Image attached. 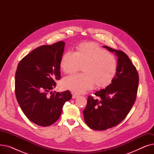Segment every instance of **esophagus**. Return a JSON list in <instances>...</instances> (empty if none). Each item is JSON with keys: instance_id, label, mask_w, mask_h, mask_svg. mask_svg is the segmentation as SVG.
I'll return each instance as SVG.
<instances>
[{"instance_id": "esophagus-1", "label": "esophagus", "mask_w": 154, "mask_h": 154, "mask_svg": "<svg viewBox=\"0 0 154 154\" xmlns=\"http://www.w3.org/2000/svg\"><path fill=\"white\" fill-rule=\"evenodd\" d=\"M79 97V95H77L76 94H74L72 95V98L73 99H76L77 97Z\"/></svg>"}]
</instances>
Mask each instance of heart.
Wrapping results in <instances>:
<instances>
[{"instance_id": "heart-1", "label": "heart", "mask_w": 154, "mask_h": 154, "mask_svg": "<svg viewBox=\"0 0 154 154\" xmlns=\"http://www.w3.org/2000/svg\"><path fill=\"white\" fill-rule=\"evenodd\" d=\"M82 74H75L65 77L62 86L74 93L82 94L92 89L108 86L115 77L117 61L114 55L97 45L91 42L80 44L75 52L67 51L61 59L60 67L67 74L80 69Z\"/></svg>"}]
</instances>
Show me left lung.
I'll list each match as a JSON object with an SVG mask.
<instances>
[{"label":"left lung","instance_id":"left-lung-1","mask_svg":"<svg viewBox=\"0 0 154 154\" xmlns=\"http://www.w3.org/2000/svg\"><path fill=\"white\" fill-rule=\"evenodd\" d=\"M118 57L116 75L105 89L88 96L83 111L86 124L95 131L115 127L127 117L135 102L139 82L135 67L125 53L103 46Z\"/></svg>","mask_w":154,"mask_h":154}]
</instances>
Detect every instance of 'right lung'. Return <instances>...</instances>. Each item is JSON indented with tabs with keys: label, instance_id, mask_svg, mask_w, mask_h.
Masks as SVG:
<instances>
[{
	"label": "right lung",
	"instance_id": "1",
	"mask_svg": "<svg viewBox=\"0 0 154 154\" xmlns=\"http://www.w3.org/2000/svg\"><path fill=\"white\" fill-rule=\"evenodd\" d=\"M64 46L63 42L59 41L38 47L20 61L15 72L17 100L26 116L40 126L55 123L61 115L65 102L72 98L69 91L51 92L56 86V80L61 78Z\"/></svg>",
	"mask_w": 154,
	"mask_h": 154
}]
</instances>
